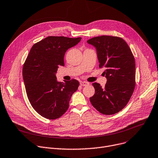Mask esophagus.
<instances>
[{
  "instance_id": "esophagus-1",
  "label": "esophagus",
  "mask_w": 158,
  "mask_h": 158,
  "mask_svg": "<svg viewBox=\"0 0 158 158\" xmlns=\"http://www.w3.org/2000/svg\"><path fill=\"white\" fill-rule=\"evenodd\" d=\"M89 84V82H85V81H81L80 82V85H82V86H86V85H88Z\"/></svg>"
}]
</instances>
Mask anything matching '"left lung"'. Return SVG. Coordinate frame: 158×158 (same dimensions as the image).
<instances>
[{
  "label": "left lung",
  "mask_w": 158,
  "mask_h": 158,
  "mask_svg": "<svg viewBox=\"0 0 158 158\" xmlns=\"http://www.w3.org/2000/svg\"><path fill=\"white\" fill-rule=\"evenodd\" d=\"M96 48L99 67L107 79L105 87L93 83L95 89L90 102L99 112L111 115L127 105L135 86V63L126 41L118 36H101L87 41Z\"/></svg>",
  "instance_id": "left-lung-1"
}]
</instances>
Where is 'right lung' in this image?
Listing matches in <instances>:
<instances>
[{"instance_id": "add662e5", "label": "right lung", "mask_w": 158, "mask_h": 158, "mask_svg": "<svg viewBox=\"0 0 158 158\" xmlns=\"http://www.w3.org/2000/svg\"><path fill=\"white\" fill-rule=\"evenodd\" d=\"M81 38L48 36L31 48L23 68V77L27 96L34 110L50 120L60 118L67 111L70 99L79 82L76 79L57 81L59 65L64 66L66 51Z\"/></svg>"}]
</instances>
